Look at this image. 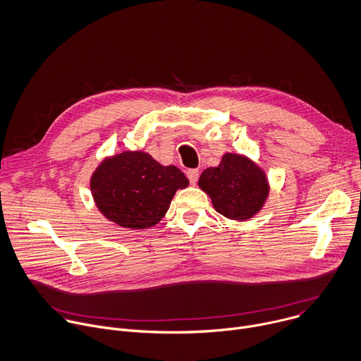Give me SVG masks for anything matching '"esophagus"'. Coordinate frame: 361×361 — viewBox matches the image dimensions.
I'll return each instance as SVG.
<instances>
[{"label":"esophagus","instance_id":"esophagus-1","mask_svg":"<svg viewBox=\"0 0 361 361\" xmlns=\"http://www.w3.org/2000/svg\"><path fill=\"white\" fill-rule=\"evenodd\" d=\"M186 175H188L189 182H190L192 185H196V182H197V179H199V171H197V169H189V171L186 172Z\"/></svg>","mask_w":361,"mask_h":361}]
</instances>
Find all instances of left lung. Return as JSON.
<instances>
[{
  "label": "left lung",
  "instance_id": "obj_1",
  "mask_svg": "<svg viewBox=\"0 0 361 361\" xmlns=\"http://www.w3.org/2000/svg\"><path fill=\"white\" fill-rule=\"evenodd\" d=\"M197 183L212 199L214 210L233 221L253 218L269 196L266 173L236 154H225L218 166L204 169Z\"/></svg>",
  "mask_w": 361,
  "mask_h": 361
}]
</instances>
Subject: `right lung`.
<instances>
[{
	"label": "right lung",
	"mask_w": 361,
	"mask_h": 361,
	"mask_svg": "<svg viewBox=\"0 0 361 361\" xmlns=\"http://www.w3.org/2000/svg\"><path fill=\"white\" fill-rule=\"evenodd\" d=\"M188 185L179 168L164 166L140 151L104 159L91 176V192L99 212L111 222L136 231L162 221L176 190Z\"/></svg>",
	"instance_id": "1"
}]
</instances>
